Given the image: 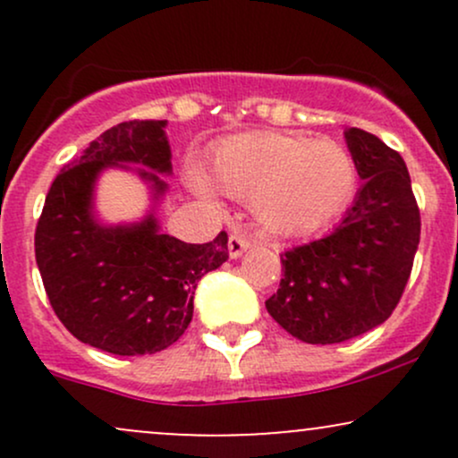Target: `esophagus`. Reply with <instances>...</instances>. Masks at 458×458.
I'll return each mask as SVG.
<instances>
[{
    "mask_svg": "<svg viewBox=\"0 0 458 458\" xmlns=\"http://www.w3.org/2000/svg\"><path fill=\"white\" fill-rule=\"evenodd\" d=\"M251 245H254V241H251L250 236H245V234H241V233L230 234V239H228L230 259H239V256L243 254L245 250H250Z\"/></svg>",
    "mask_w": 458,
    "mask_h": 458,
    "instance_id": "esophagus-1",
    "label": "esophagus"
}]
</instances>
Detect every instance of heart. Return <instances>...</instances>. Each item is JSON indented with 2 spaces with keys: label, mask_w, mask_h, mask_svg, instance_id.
<instances>
[{
  "label": "heart",
  "mask_w": 458,
  "mask_h": 458,
  "mask_svg": "<svg viewBox=\"0 0 458 458\" xmlns=\"http://www.w3.org/2000/svg\"><path fill=\"white\" fill-rule=\"evenodd\" d=\"M211 172L224 193L254 202L262 228L282 236L314 233L331 222L357 182L355 161L343 144L271 131L222 141Z\"/></svg>",
  "instance_id": "1"
}]
</instances>
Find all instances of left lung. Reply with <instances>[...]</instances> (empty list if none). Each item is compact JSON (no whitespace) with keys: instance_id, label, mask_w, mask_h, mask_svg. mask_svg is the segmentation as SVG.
Returning a JSON list of instances; mask_svg holds the SVG:
<instances>
[{"instance_id":"8db88e82","label":"left lung","mask_w":458,"mask_h":458,"mask_svg":"<svg viewBox=\"0 0 458 458\" xmlns=\"http://www.w3.org/2000/svg\"><path fill=\"white\" fill-rule=\"evenodd\" d=\"M364 185L334 233L282 254L267 299L280 327L308 344H335L392 317L420 243V208L403 157L361 129L344 133Z\"/></svg>"}]
</instances>
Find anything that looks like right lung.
I'll return each instance as SVG.
<instances>
[{
	"label": "right lung",
	"mask_w": 458,
	"mask_h": 458,
	"mask_svg": "<svg viewBox=\"0 0 458 458\" xmlns=\"http://www.w3.org/2000/svg\"><path fill=\"white\" fill-rule=\"evenodd\" d=\"M165 120H129L90 141L55 176L36 225V265L62 325L114 355H146L174 344L193 317L198 280L228 260V234L185 243L161 234L148 215L135 225L94 222L92 191L103 167L140 163L170 172ZM157 196L165 182L141 170Z\"/></svg>",
	"instance_id": "obj_1"
}]
</instances>
